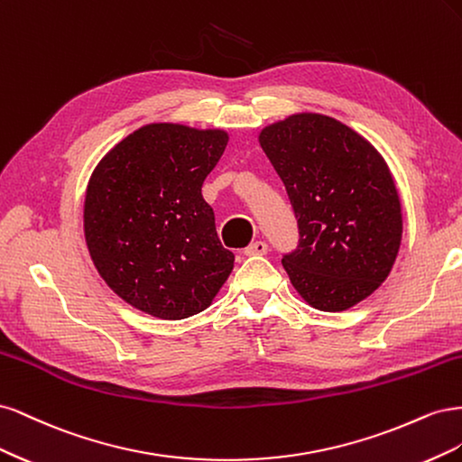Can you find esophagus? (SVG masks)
<instances>
[{"instance_id":"esophagus-1","label":"esophagus","mask_w":462,"mask_h":462,"mask_svg":"<svg viewBox=\"0 0 462 462\" xmlns=\"http://www.w3.org/2000/svg\"><path fill=\"white\" fill-rule=\"evenodd\" d=\"M245 254L246 256H263V254H268V245H265L263 241H256V243L248 245L245 248Z\"/></svg>"}]
</instances>
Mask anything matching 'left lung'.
<instances>
[{
	"label": "left lung",
	"instance_id": "1",
	"mask_svg": "<svg viewBox=\"0 0 462 462\" xmlns=\"http://www.w3.org/2000/svg\"><path fill=\"white\" fill-rule=\"evenodd\" d=\"M258 141L299 221V246L282 260L292 287L324 312L370 297L402 236L399 192L382 153L341 121L306 111L263 127Z\"/></svg>",
	"mask_w": 462,
	"mask_h": 462
}]
</instances>
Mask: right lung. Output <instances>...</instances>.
Here are the masks:
<instances>
[{"instance_id": "right-lung-1", "label": "right lung", "mask_w": 462, "mask_h": 462, "mask_svg": "<svg viewBox=\"0 0 462 462\" xmlns=\"http://www.w3.org/2000/svg\"><path fill=\"white\" fill-rule=\"evenodd\" d=\"M229 134L150 123L96 165L85 239L97 273L133 309L162 319L206 310L233 272L202 183Z\"/></svg>"}]
</instances>
